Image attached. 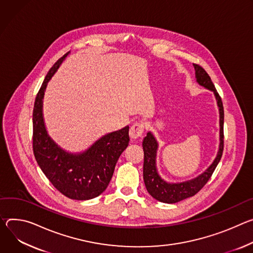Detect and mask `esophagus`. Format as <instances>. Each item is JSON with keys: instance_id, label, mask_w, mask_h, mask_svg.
Here are the masks:
<instances>
[{"instance_id": "34e87169", "label": "esophagus", "mask_w": 253, "mask_h": 253, "mask_svg": "<svg viewBox=\"0 0 253 253\" xmlns=\"http://www.w3.org/2000/svg\"><path fill=\"white\" fill-rule=\"evenodd\" d=\"M145 131V126L143 123H135L131 126L129 129V137L133 141L137 138H141Z\"/></svg>"}]
</instances>
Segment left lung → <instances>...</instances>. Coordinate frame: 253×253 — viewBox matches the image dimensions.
<instances>
[{
	"mask_svg": "<svg viewBox=\"0 0 253 253\" xmlns=\"http://www.w3.org/2000/svg\"><path fill=\"white\" fill-rule=\"evenodd\" d=\"M195 73L196 78H197L198 83L200 85L212 90L216 96L217 103L219 106L220 112V146L219 151L217 154L216 159L214 160L213 164L208 168V169L199 177L194 180L183 182L180 184H169L161 179V177L157 173L156 168V154L158 149V143L156 138L151 132L147 133V136L144 138L143 142V149H144V181L146 188L150 195L153 198L157 199L163 203H177L181 200L186 198L192 197V196L197 194L209 181L213 172L215 171L218 163L221 160L223 149H224V131H223V125H224V108L222 99L217 92L214 84L205 71V69L200 66L199 64H195Z\"/></svg>",
	"mask_w": 253,
	"mask_h": 253,
	"instance_id": "1",
	"label": "left lung"
}]
</instances>
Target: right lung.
<instances>
[{
    "label": "right lung",
    "instance_id": "obj_1",
    "mask_svg": "<svg viewBox=\"0 0 253 253\" xmlns=\"http://www.w3.org/2000/svg\"><path fill=\"white\" fill-rule=\"evenodd\" d=\"M66 55L50 68L36 95L33 109V153L42 172L60 193L70 199L89 200L107 188L117 162L129 143L128 126L102 136L80 155L68 154L52 141L43 122L42 98L47 82Z\"/></svg>",
    "mask_w": 253,
    "mask_h": 253
}]
</instances>
